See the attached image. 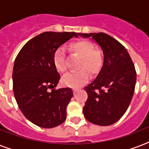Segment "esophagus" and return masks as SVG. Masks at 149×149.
Segmentation results:
<instances>
[{
  "mask_svg": "<svg viewBox=\"0 0 149 149\" xmlns=\"http://www.w3.org/2000/svg\"><path fill=\"white\" fill-rule=\"evenodd\" d=\"M72 91H73V93H76L77 92V89H72Z\"/></svg>",
  "mask_w": 149,
  "mask_h": 149,
  "instance_id": "34e87169",
  "label": "esophagus"
}]
</instances>
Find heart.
<instances>
[{
    "label": "heart",
    "instance_id": "1",
    "mask_svg": "<svg viewBox=\"0 0 149 149\" xmlns=\"http://www.w3.org/2000/svg\"><path fill=\"white\" fill-rule=\"evenodd\" d=\"M69 50L81 58L78 72H68L63 77V84L72 88H79L86 84L89 79L88 73L92 76L97 74L103 64L101 52L96 50L93 43L86 40H79L72 42ZM55 67L58 72L63 73L67 69L65 51L63 48H58L55 52L53 57ZM87 71V72L86 71Z\"/></svg>",
    "mask_w": 149,
    "mask_h": 149
}]
</instances>
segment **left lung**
<instances>
[{
    "mask_svg": "<svg viewBox=\"0 0 149 149\" xmlns=\"http://www.w3.org/2000/svg\"><path fill=\"white\" fill-rule=\"evenodd\" d=\"M78 36L92 38L104 54L101 70L84 88L88 98L83 109L84 114L94 125H113L125 114L134 94L136 72L133 62L127 49L107 34L78 33Z\"/></svg>",
    "mask_w": 149,
    "mask_h": 149,
    "instance_id": "8db88e82",
    "label": "left lung"
}]
</instances>
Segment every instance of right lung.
<instances>
[{"label":"right lung","instance_id":"add662e5","mask_svg":"<svg viewBox=\"0 0 149 149\" xmlns=\"http://www.w3.org/2000/svg\"><path fill=\"white\" fill-rule=\"evenodd\" d=\"M75 32L46 31L31 38L22 47L13 68V91L24 117L38 127L52 128L63 124L66 107L73 96L70 88H54L60 79L53 57L59 46Z\"/></svg>","mask_w":149,"mask_h":149}]
</instances>
